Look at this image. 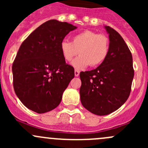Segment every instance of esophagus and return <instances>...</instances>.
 <instances>
[{"mask_svg":"<svg viewBox=\"0 0 148 148\" xmlns=\"http://www.w3.org/2000/svg\"><path fill=\"white\" fill-rule=\"evenodd\" d=\"M74 75H75V77H78V76L79 75V71L75 70V71H74Z\"/></svg>","mask_w":148,"mask_h":148,"instance_id":"34e87169","label":"esophagus"}]
</instances>
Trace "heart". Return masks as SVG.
<instances>
[{"instance_id": "1", "label": "heart", "mask_w": 148, "mask_h": 148, "mask_svg": "<svg viewBox=\"0 0 148 148\" xmlns=\"http://www.w3.org/2000/svg\"><path fill=\"white\" fill-rule=\"evenodd\" d=\"M60 49L66 62H71L79 53L72 65L77 69H82L89 65L97 66L105 60L110 50V40L104 34L85 30L74 35L72 42L62 41Z\"/></svg>"}]
</instances>
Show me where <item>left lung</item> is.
<instances>
[{
	"mask_svg": "<svg viewBox=\"0 0 148 148\" xmlns=\"http://www.w3.org/2000/svg\"><path fill=\"white\" fill-rule=\"evenodd\" d=\"M110 50L97 69L80 72V99L84 108L97 115H107L119 109L131 92L134 69L130 51L117 31L105 26Z\"/></svg>",
	"mask_w": 148,
	"mask_h": 148,
	"instance_id": "left-lung-1",
	"label": "left lung"
}]
</instances>
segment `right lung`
I'll return each instance as SVG.
<instances>
[{
    "mask_svg": "<svg viewBox=\"0 0 148 148\" xmlns=\"http://www.w3.org/2000/svg\"><path fill=\"white\" fill-rule=\"evenodd\" d=\"M77 27L50 20L34 30L23 41L12 66L16 95L28 109L45 113L56 108L74 77L73 66L66 63L60 45Z\"/></svg>",
    "mask_w": 148,
    "mask_h": 148,
    "instance_id": "obj_1",
    "label": "right lung"
}]
</instances>
